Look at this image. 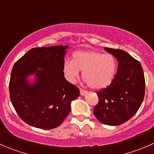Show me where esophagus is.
I'll return each instance as SVG.
<instances>
[{
	"label": "esophagus",
	"instance_id": "1",
	"mask_svg": "<svg viewBox=\"0 0 154 154\" xmlns=\"http://www.w3.org/2000/svg\"><path fill=\"white\" fill-rule=\"evenodd\" d=\"M80 94H81L82 96H85L86 94H87V93H88V91L84 89H82V88H80Z\"/></svg>",
	"mask_w": 154,
	"mask_h": 154
}]
</instances>
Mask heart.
Here are the masks:
<instances>
[{
    "instance_id": "obj_1",
    "label": "heart",
    "mask_w": 154,
    "mask_h": 154,
    "mask_svg": "<svg viewBox=\"0 0 154 154\" xmlns=\"http://www.w3.org/2000/svg\"><path fill=\"white\" fill-rule=\"evenodd\" d=\"M117 63L109 54L95 51H77L72 54L71 61H66L63 71L66 79L74 83L80 70L88 86L93 89H102L112 83L116 71Z\"/></svg>"
}]
</instances>
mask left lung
<instances>
[{
  "label": "left lung",
  "mask_w": 154,
  "mask_h": 154,
  "mask_svg": "<svg viewBox=\"0 0 154 154\" xmlns=\"http://www.w3.org/2000/svg\"><path fill=\"white\" fill-rule=\"evenodd\" d=\"M118 60L117 73L111 84L97 92L98 103L93 109L101 123L117 126L131 119L144 100L145 80L140 63L120 49L105 48Z\"/></svg>",
  "instance_id": "left-lung-1"
}]
</instances>
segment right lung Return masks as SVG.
Segmentation results:
<instances>
[{
  "instance_id": "obj_1",
  "label": "right lung",
  "mask_w": 154,
  "mask_h": 154,
  "mask_svg": "<svg viewBox=\"0 0 154 154\" xmlns=\"http://www.w3.org/2000/svg\"><path fill=\"white\" fill-rule=\"evenodd\" d=\"M68 46L29 50L12 68L10 100L18 116L27 125L50 130L63 123L71 111V103L80 90L66 80L63 66ZM35 77L30 83L29 75Z\"/></svg>"
}]
</instances>
